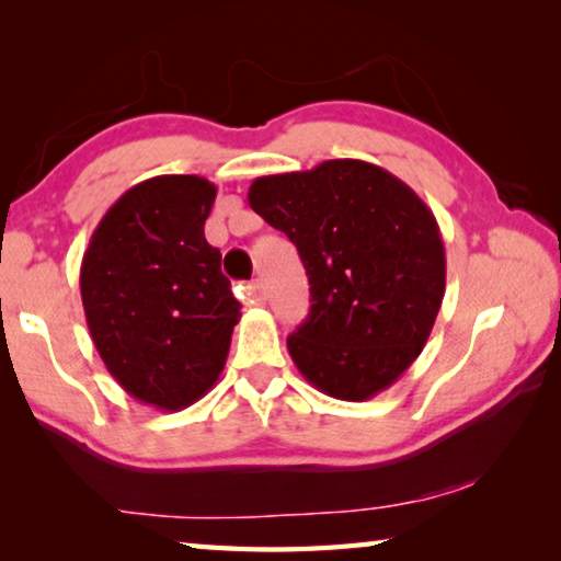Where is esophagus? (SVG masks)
<instances>
[{
	"mask_svg": "<svg viewBox=\"0 0 561 561\" xmlns=\"http://www.w3.org/2000/svg\"><path fill=\"white\" fill-rule=\"evenodd\" d=\"M242 299L244 304H264V287L260 279H254L242 287Z\"/></svg>",
	"mask_w": 561,
	"mask_h": 561,
	"instance_id": "esophagus-1",
	"label": "esophagus"
}]
</instances>
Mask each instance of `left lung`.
Masks as SVG:
<instances>
[{
	"label": "left lung",
	"mask_w": 561,
	"mask_h": 561,
	"mask_svg": "<svg viewBox=\"0 0 561 561\" xmlns=\"http://www.w3.org/2000/svg\"><path fill=\"white\" fill-rule=\"evenodd\" d=\"M247 201L307 270L311 309L287 339L299 374L339 401L393 386L421 356L445 294L431 207L401 178L354 158L262 175Z\"/></svg>",
	"instance_id": "1"
}]
</instances>
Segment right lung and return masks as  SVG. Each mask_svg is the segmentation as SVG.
I'll use <instances>...</instances> for the list:
<instances>
[{
  "instance_id": "1",
  "label": "right lung",
  "mask_w": 561,
  "mask_h": 561,
  "mask_svg": "<svg viewBox=\"0 0 561 561\" xmlns=\"http://www.w3.org/2000/svg\"><path fill=\"white\" fill-rule=\"evenodd\" d=\"M215 195L201 175L144 180L108 207L81 260L93 346L123 391L158 411L210 391L242 317L205 240Z\"/></svg>"
}]
</instances>
